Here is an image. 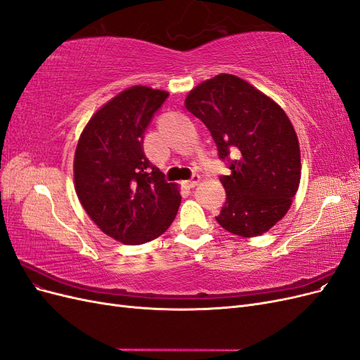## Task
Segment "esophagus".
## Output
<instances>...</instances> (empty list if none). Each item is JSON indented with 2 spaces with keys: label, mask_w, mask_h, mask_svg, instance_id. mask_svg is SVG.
I'll list each match as a JSON object with an SVG mask.
<instances>
[{
  "label": "esophagus",
  "mask_w": 360,
  "mask_h": 360,
  "mask_svg": "<svg viewBox=\"0 0 360 360\" xmlns=\"http://www.w3.org/2000/svg\"><path fill=\"white\" fill-rule=\"evenodd\" d=\"M198 183H200V176H193L191 180L184 181V186H186V188H195Z\"/></svg>",
  "instance_id": "34e87169"
}]
</instances>
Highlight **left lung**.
Returning <instances> with one entry per match:
<instances>
[{
	"label": "left lung",
	"instance_id": "1",
	"mask_svg": "<svg viewBox=\"0 0 360 360\" xmlns=\"http://www.w3.org/2000/svg\"><path fill=\"white\" fill-rule=\"evenodd\" d=\"M184 106L209 127L219 158L234 156L231 174L221 177L226 201L217 224L240 237L267 233L290 210L300 183V147L288 115L230 73L198 84Z\"/></svg>",
	"mask_w": 360,
	"mask_h": 360
}]
</instances>
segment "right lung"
<instances>
[{
  "instance_id": "obj_1",
  "label": "right lung",
  "mask_w": 360,
  "mask_h": 360,
  "mask_svg": "<svg viewBox=\"0 0 360 360\" xmlns=\"http://www.w3.org/2000/svg\"><path fill=\"white\" fill-rule=\"evenodd\" d=\"M168 91L134 85L97 110L75 150L76 195L90 219L124 245H141L165 233L181 195L167 183L143 147L151 117Z\"/></svg>"
}]
</instances>
